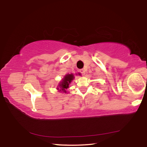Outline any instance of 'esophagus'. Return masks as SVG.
<instances>
[{
  "mask_svg": "<svg viewBox=\"0 0 147 147\" xmlns=\"http://www.w3.org/2000/svg\"><path fill=\"white\" fill-rule=\"evenodd\" d=\"M80 73L82 74V75H84V74H86L85 70H84V69H80Z\"/></svg>",
  "mask_w": 147,
  "mask_h": 147,
  "instance_id": "34e87169",
  "label": "esophagus"
}]
</instances>
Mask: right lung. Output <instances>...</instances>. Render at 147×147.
I'll list each match as a JSON object with an SVG mask.
<instances>
[{
	"label": "right lung",
	"mask_w": 147,
	"mask_h": 147,
	"mask_svg": "<svg viewBox=\"0 0 147 147\" xmlns=\"http://www.w3.org/2000/svg\"><path fill=\"white\" fill-rule=\"evenodd\" d=\"M74 75L73 74H67L64 76V78L62 79V81L60 82L59 84L58 88H57L59 92H63V93H67L66 89L69 88V84H71V81L74 79Z\"/></svg>",
	"instance_id": "add662e5"
}]
</instances>
